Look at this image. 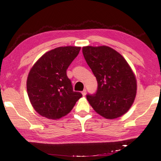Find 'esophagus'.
I'll list each match as a JSON object with an SVG mask.
<instances>
[{"label":"esophagus","instance_id":"34e87169","mask_svg":"<svg viewBox=\"0 0 161 161\" xmlns=\"http://www.w3.org/2000/svg\"><path fill=\"white\" fill-rule=\"evenodd\" d=\"M86 89H84V90H83L82 92H81V94H82L83 96H85V95H86Z\"/></svg>","mask_w":161,"mask_h":161}]
</instances>
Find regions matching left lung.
<instances>
[{
  "mask_svg": "<svg viewBox=\"0 0 161 161\" xmlns=\"http://www.w3.org/2000/svg\"><path fill=\"white\" fill-rule=\"evenodd\" d=\"M82 53L98 83L96 93L86 95L92 108L108 119L126 113L134 102L137 84L126 59L107 46L83 47Z\"/></svg>",
  "mask_w": 161,
  "mask_h": 161,
  "instance_id": "obj_1",
  "label": "left lung"
}]
</instances>
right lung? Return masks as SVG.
<instances>
[{
  "label": "right lung",
  "instance_id": "add662e5",
  "mask_svg": "<svg viewBox=\"0 0 161 161\" xmlns=\"http://www.w3.org/2000/svg\"><path fill=\"white\" fill-rule=\"evenodd\" d=\"M80 47H59L47 52L35 62L27 80V91L35 110L50 119L67 115L82 97L73 91L67 69Z\"/></svg>",
  "mask_w": 161,
  "mask_h": 161
}]
</instances>
